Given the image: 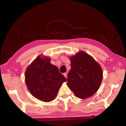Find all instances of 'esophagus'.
I'll list each match as a JSON object with an SVG mask.
<instances>
[{
    "instance_id": "34e87169",
    "label": "esophagus",
    "mask_w": 126,
    "mask_h": 126,
    "mask_svg": "<svg viewBox=\"0 0 126 126\" xmlns=\"http://www.w3.org/2000/svg\"><path fill=\"white\" fill-rule=\"evenodd\" d=\"M63 76L65 77L66 78H67V73H64L63 74Z\"/></svg>"
}]
</instances>
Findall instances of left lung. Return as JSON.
Listing matches in <instances>:
<instances>
[{
  "label": "left lung",
  "mask_w": 126,
  "mask_h": 126,
  "mask_svg": "<svg viewBox=\"0 0 126 126\" xmlns=\"http://www.w3.org/2000/svg\"><path fill=\"white\" fill-rule=\"evenodd\" d=\"M69 58L71 69L67 75L68 87L81 99L92 96L101 85L103 77L101 67L92 56L83 51Z\"/></svg>",
  "instance_id": "8db88e82"
}]
</instances>
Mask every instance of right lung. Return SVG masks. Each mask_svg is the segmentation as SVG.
<instances>
[{"label": "right lung", "instance_id": "1", "mask_svg": "<svg viewBox=\"0 0 126 126\" xmlns=\"http://www.w3.org/2000/svg\"><path fill=\"white\" fill-rule=\"evenodd\" d=\"M50 60L48 57L38 56L27 68L25 74L26 85L30 94L44 102L54 100L61 85L67 81Z\"/></svg>", "mask_w": 126, "mask_h": 126}]
</instances>
